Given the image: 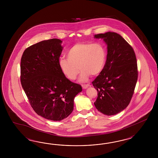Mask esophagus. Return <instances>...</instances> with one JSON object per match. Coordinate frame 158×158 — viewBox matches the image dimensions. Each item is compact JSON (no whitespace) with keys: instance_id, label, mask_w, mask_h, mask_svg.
Listing matches in <instances>:
<instances>
[{"instance_id":"34e87169","label":"esophagus","mask_w":158,"mask_h":158,"mask_svg":"<svg viewBox=\"0 0 158 158\" xmlns=\"http://www.w3.org/2000/svg\"><path fill=\"white\" fill-rule=\"evenodd\" d=\"M81 86H82L83 89H86V88H87L88 87H89V86H90V85H89V84H86V85H82Z\"/></svg>"}]
</instances>
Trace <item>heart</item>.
Here are the masks:
<instances>
[{
	"label": "heart",
	"mask_w": 158,
	"mask_h": 158,
	"mask_svg": "<svg viewBox=\"0 0 158 158\" xmlns=\"http://www.w3.org/2000/svg\"><path fill=\"white\" fill-rule=\"evenodd\" d=\"M67 59L59 60V67L62 73L71 81L76 79L81 70L80 81H85L89 77L100 73L105 65L106 51L105 46L100 43L75 44L67 54Z\"/></svg>",
	"instance_id": "b5f03b06"
}]
</instances>
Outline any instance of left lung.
<instances>
[{"mask_svg": "<svg viewBox=\"0 0 158 158\" xmlns=\"http://www.w3.org/2000/svg\"><path fill=\"white\" fill-rule=\"evenodd\" d=\"M94 38L104 39L108 48L104 67L92 81L98 92L94 105L104 115H116L128 106L134 94L138 79L135 54L119 34L108 32Z\"/></svg>", "mask_w": 158, "mask_h": 158, "instance_id": "left-lung-1", "label": "left lung"}]
</instances>
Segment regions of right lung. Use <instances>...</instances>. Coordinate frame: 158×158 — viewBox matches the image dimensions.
<instances>
[{"mask_svg":"<svg viewBox=\"0 0 158 158\" xmlns=\"http://www.w3.org/2000/svg\"><path fill=\"white\" fill-rule=\"evenodd\" d=\"M62 41L43 40L27 48L21 60V85L30 105L45 119L60 121L73 110L80 85L67 79L59 67Z\"/></svg>","mask_w":158,"mask_h":158,"instance_id":"obj_1","label":"right lung"}]
</instances>
